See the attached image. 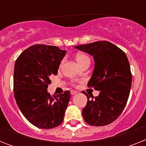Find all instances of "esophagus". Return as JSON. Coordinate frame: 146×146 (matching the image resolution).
<instances>
[{"label":"esophagus","mask_w":146,"mask_h":146,"mask_svg":"<svg viewBox=\"0 0 146 146\" xmlns=\"http://www.w3.org/2000/svg\"><path fill=\"white\" fill-rule=\"evenodd\" d=\"M78 92L76 91H71V95L72 96H74V95H76V94H77Z\"/></svg>","instance_id":"esophagus-1"}]
</instances>
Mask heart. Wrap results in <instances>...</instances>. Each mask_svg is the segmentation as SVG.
Listing matches in <instances>:
<instances>
[{"instance_id":"1","label":"heart","mask_w":146,"mask_h":146,"mask_svg":"<svg viewBox=\"0 0 146 146\" xmlns=\"http://www.w3.org/2000/svg\"><path fill=\"white\" fill-rule=\"evenodd\" d=\"M76 61H77V63L80 65V64H82V62H84L85 60H89V58L86 54H77L76 56Z\"/></svg>"}]
</instances>
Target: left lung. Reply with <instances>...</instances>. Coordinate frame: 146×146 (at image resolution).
<instances>
[{"label": "left lung", "mask_w": 146, "mask_h": 146, "mask_svg": "<svg viewBox=\"0 0 146 146\" xmlns=\"http://www.w3.org/2000/svg\"><path fill=\"white\" fill-rule=\"evenodd\" d=\"M74 48L93 57L95 67L88 87L99 91V95L92 96L91 100L86 94L88 101L82 117L92 126L110 124L122 113L129 96L132 74L127 55L107 41Z\"/></svg>", "instance_id": "left-lung-1"}]
</instances>
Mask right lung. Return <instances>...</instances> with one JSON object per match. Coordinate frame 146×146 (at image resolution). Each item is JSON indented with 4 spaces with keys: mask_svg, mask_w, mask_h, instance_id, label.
Instances as JSON below:
<instances>
[{
    "mask_svg": "<svg viewBox=\"0 0 146 146\" xmlns=\"http://www.w3.org/2000/svg\"><path fill=\"white\" fill-rule=\"evenodd\" d=\"M66 50L58 47L35 44L24 50L16 60L13 73L14 97L26 120L41 129L60 125L70 99V91L50 96V76L57 75Z\"/></svg>",
    "mask_w": 146,
    "mask_h": 146,
    "instance_id": "right-lung-1",
    "label": "right lung"
}]
</instances>
